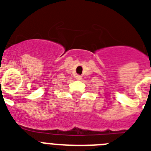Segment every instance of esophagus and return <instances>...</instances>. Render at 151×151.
Listing matches in <instances>:
<instances>
[{
  "mask_svg": "<svg viewBox=\"0 0 151 151\" xmlns=\"http://www.w3.org/2000/svg\"><path fill=\"white\" fill-rule=\"evenodd\" d=\"M81 78L80 75H77V76H76V79H78V80H80Z\"/></svg>",
  "mask_w": 151,
  "mask_h": 151,
  "instance_id": "1",
  "label": "esophagus"
}]
</instances>
